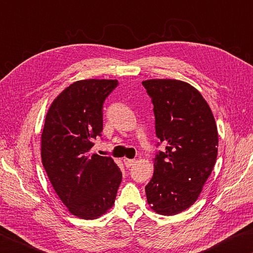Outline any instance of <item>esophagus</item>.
I'll return each instance as SVG.
<instances>
[{
	"label": "esophagus",
	"mask_w": 253,
	"mask_h": 253,
	"mask_svg": "<svg viewBox=\"0 0 253 253\" xmlns=\"http://www.w3.org/2000/svg\"><path fill=\"white\" fill-rule=\"evenodd\" d=\"M124 163H125V166L127 168H130L131 166H133V163H135V160H133V159H127V158H125V159H124Z\"/></svg>",
	"instance_id": "1"
}]
</instances>
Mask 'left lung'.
<instances>
[{"mask_svg": "<svg viewBox=\"0 0 253 253\" xmlns=\"http://www.w3.org/2000/svg\"><path fill=\"white\" fill-rule=\"evenodd\" d=\"M142 85L153 104L156 135L166 145L153 159L155 172L145 187L147 201L158 214L176 215L194 204L215 166V118L189 83L155 79Z\"/></svg>", "mask_w": 253, "mask_h": 253, "instance_id": "1", "label": "left lung"}]
</instances>
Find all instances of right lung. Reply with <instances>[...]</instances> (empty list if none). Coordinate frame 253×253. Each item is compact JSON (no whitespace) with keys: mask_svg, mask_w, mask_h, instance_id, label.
Returning <instances> with one entry per match:
<instances>
[{"mask_svg":"<svg viewBox=\"0 0 253 253\" xmlns=\"http://www.w3.org/2000/svg\"><path fill=\"white\" fill-rule=\"evenodd\" d=\"M117 85V80L74 82L54 98L44 120L42 166L68 211L82 219L105 214L122 182L111 157L91 152L102 136L104 101Z\"/></svg>","mask_w":253,"mask_h":253,"instance_id":"1","label":"right lung"}]
</instances>
